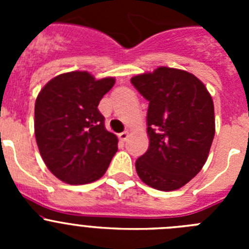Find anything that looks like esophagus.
<instances>
[{
  "mask_svg": "<svg viewBox=\"0 0 249 249\" xmlns=\"http://www.w3.org/2000/svg\"><path fill=\"white\" fill-rule=\"evenodd\" d=\"M127 137H128V132H122V133H120V135H118V138H120L121 141H126L127 140Z\"/></svg>",
  "mask_w": 249,
  "mask_h": 249,
  "instance_id": "obj_1",
  "label": "esophagus"
}]
</instances>
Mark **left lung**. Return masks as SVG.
Returning a JSON list of instances; mask_svg holds the SVG:
<instances>
[{
  "instance_id": "8db88e82",
  "label": "left lung",
  "mask_w": 249,
  "mask_h": 249,
  "mask_svg": "<svg viewBox=\"0 0 249 249\" xmlns=\"http://www.w3.org/2000/svg\"><path fill=\"white\" fill-rule=\"evenodd\" d=\"M132 85L148 101L149 147L136 160L147 186L175 191L206 163L214 137V106L206 86L192 73L158 67L132 77Z\"/></svg>"
}]
</instances>
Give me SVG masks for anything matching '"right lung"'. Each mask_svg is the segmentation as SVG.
Wrapping results in <instances>:
<instances>
[{
  "label": "right lung",
  "instance_id": "1",
  "mask_svg": "<svg viewBox=\"0 0 249 249\" xmlns=\"http://www.w3.org/2000/svg\"><path fill=\"white\" fill-rule=\"evenodd\" d=\"M114 78L94 80L85 71L58 74L41 89L35 105V136L47 168L70 184L102 177L118 149L105 127L98 103Z\"/></svg>",
  "mask_w": 249,
  "mask_h": 249
}]
</instances>
